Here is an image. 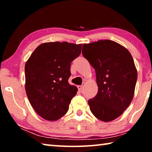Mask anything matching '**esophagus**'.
I'll return each instance as SVG.
<instances>
[{"label":"esophagus","instance_id":"esophagus-1","mask_svg":"<svg viewBox=\"0 0 152 152\" xmlns=\"http://www.w3.org/2000/svg\"><path fill=\"white\" fill-rule=\"evenodd\" d=\"M84 86V83L82 84V85H79V86H78V90H79L80 91H82V88H83Z\"/></svg>","mask_w":152,"mask_h":152}]
</instances>
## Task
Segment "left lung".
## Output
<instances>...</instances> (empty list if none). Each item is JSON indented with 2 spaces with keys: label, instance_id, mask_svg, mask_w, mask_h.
I'll return each instance as SVG.
<instances>
[{
  "label": "left lung",
  "instance_id": "1",
  "mask_svg": "<svg viewBox=\"0 0 152 152\" xmlns=\"http://www.w3.org/2000/svg\"><path fill=\"white\" fill-rule=\"evenodd\" d=\"M82 56L96 72L99 90L88 100L97 119L109 122L119 117L133 99L137 72L127 49L111 40H100L82 46Z\"/></svg>",
  "mask_w": 152,
  "mask_h": 152
}]
</instances>
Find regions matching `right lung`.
Masks as SVG:
<instances>
[{
  "instance_id": "add662e5",
  "label": "right lung",
  "mask_w": 152,
  "mask_h": 152,
  "mask_svg": "<svg viewBox=\"0 0 152 152\" xmlns=\"http://www.w3.org/2000/svg\"><path fill=\"white\" fill-rule=\"evenodd\" d=\"M82 44L68 42L42 43L25 64V90L39 116L56 121L68 112L78 91L68 83L71 62L80 55Z\"/></svg>"
}]
</instances>
